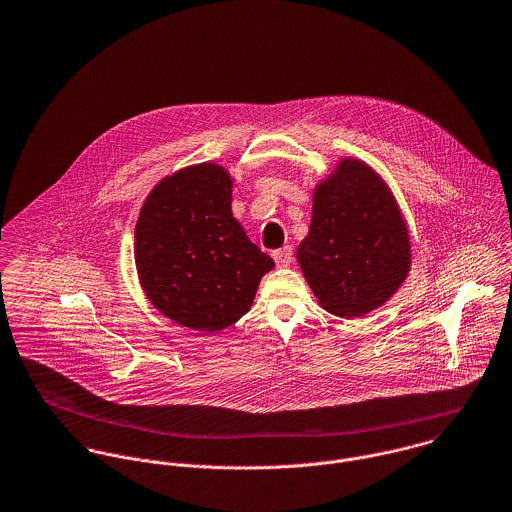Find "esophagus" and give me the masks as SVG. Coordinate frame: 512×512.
<instances>
[{
    "label": "esophagus",
    "instance_id": "34e87169",
    "mask_svg": "<svg viewBox=\"0 0 512 512\" xmlns=\"http://www.w3.org/2000/svg\"><path fill=\"white\" fill-rule=\"evenodd\" d=\"M274 260L280 268H288L293 262V248L292 246H284L280 250L274 252Z\"/></svg>",
    "mask_w": 512,
    "mask_h": 512
}]
</instances>
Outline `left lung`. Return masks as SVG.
I'll return each instance as SVG.
<instances>
[{
	"instance_id": "8db88e82",
	"label": "left lung",
	"mask_w": 512,
	"mask_h": 512,
	"mask_svg": "<svg viewBox=\"0 0 512 512\" xmlns=\"http://www.w3.org/2000/svg\"><path fill=\"white\" fill-rule=\"evenodd\" d=\"M297 262L339 317H363L396 292L410 270V238L386 183L359 159H343L313 195Z\"/></svg>"
}]
</instances>
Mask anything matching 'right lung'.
<instances>
[{"mask_svg": "<svg viewBox=\"0 0 512 512\" xmlns=\"http://www.w3.org/2000/svg\"><path fill=\"white\" fill-rule=\"evenodd\" d=\"M232 179L215 163L165 177L136 224V266L149 301L175 323L217 333L248 313L274 260L232 217Z\"/></svg>", "mask_w": 512, "mask_h": 512, "instance_id": "add662e5", "label": "right lung"}]
</instances>
